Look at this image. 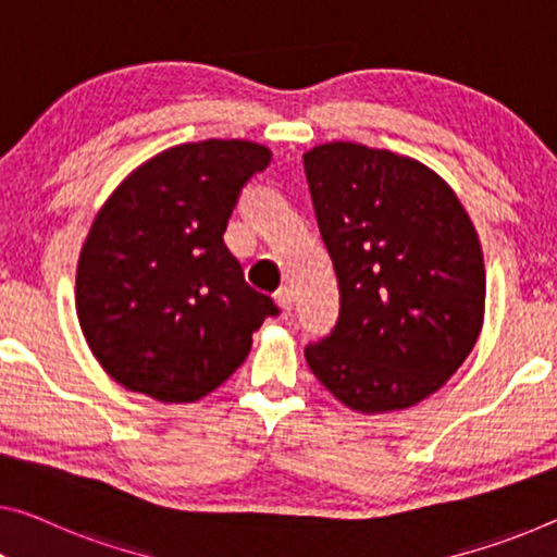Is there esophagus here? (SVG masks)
Returning a JSON list of instances; mask_svg holds the SVG:
<instances>
[{"label": "esophagus", "instance_id": "1", "mask_svg": "<svg viewBox=\"0 0 557 557\" xmlns=\"http://www.w3.org/2000/svg\"><path fill=\"white\" fill-rule=\"evenodd\" d=\"M273 298H276V304L281 306V311L290 313V308H294V290H290L288 286H281L276 294H273Z\"/></svg>", "mask_w": 557, "mask_h": 557}]
</instances>
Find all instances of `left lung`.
Returning a JSON list of instances; mask_svg holds the SVG:
<instances>
[{
	"label": "left lung",
	"mask_w": 557,
	"mask_h": 557,
	"mask_svg": "<svg viewBox=\"0 0 557 557\" xmlns=\"http://www.w3.org/2000/svg\"><path fill=\"white\" fill-rule=\"evenodd\" d=\"M304 169L341 294L336 326L304 350L308 368L361 413L421 404L483 326L475 228L438 174L393 151L321 144Z\"/></svg>",
	"instance_id": "left-lung-1"
}]
</instances>
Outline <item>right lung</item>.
I'll return each instance as SVG.
<instances>
[{"label": "right lung", "mask_w": 557, "mask_h": 557, "mask_svg": "<svg viewBox=\"0 0 557 557\" xmlns=\"http://www.w3.org/2000/svg\"><path fill=\"white\" fill-rule=\"evenodd\" d=\"M271 151L207 139L141 164L94 219L76 267V315L124 388L191 404L219 388L278 306L224 244L238 194Z\"/></svg>", "instance_id": "1"}]
</instances>
